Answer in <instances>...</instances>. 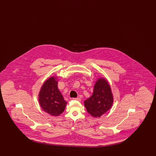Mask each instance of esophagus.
I'll return each mask as SVG.
<instances>
[{
  "label": "esophagus",
  "mask_w": 156,
  "mask_h": 156,
  "mask_svg": "<svg viewBox=\"0 0 156 156\" xmlns=\"http://www.w3.org/2000/svg\"><path fill=\"white\" fill-rule=\"evenodd\" d=\"M74 99L75 100H76V101H81V99L80 98H74Z\"/></svg>",
  "instance_id": "esophagus-1"
}]
</instances>
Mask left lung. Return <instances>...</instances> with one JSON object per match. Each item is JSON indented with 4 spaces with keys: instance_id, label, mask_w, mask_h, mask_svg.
Segmentation results:
<instances>
[{
    "instance_id": "1",
    "label": "left lung",
    "mask_w": 156,
    "mask_h": 156,
    "mask_svg": "<svg viewBox=\"0 0 156 156\" xmlns=\"http://www.w3.org/2000/svg\"><path fill=\"white\" fill-rule=\"evenodd\" d=\"M113 103L111 86L104 78H99L94 88L91 97L84 101L87 112L95 118H100L108 111Z\"/></svg>"
}]
</instances>
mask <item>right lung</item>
<instances>
[{"mask_svg": "<svg viewBox=\"0 0 156 156\" xmlns=\"http://www.w3.org/2000/svg\"><path fill=\"white\" fill-rule=\"evenodd\" d=\"M58 81L57 76L49 78L42 85L38 94L42 109L54 116L62 113L67 104L58 88Z\"/></svg>", "mask_w": 156, "mask_h": 156, "instance_id": "1", "label": "right lung"}]
</instances>
